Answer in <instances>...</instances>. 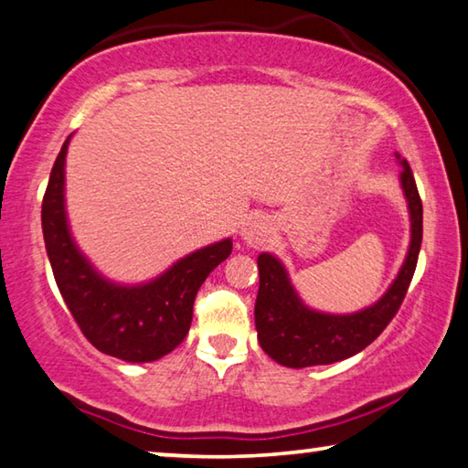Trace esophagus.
I'll use <instances>...</instances> for the list:
<instances>
[{
	"instance_id": "esophagus-1",
	"label": "esophagus",
	"mask_w": 468,
	"mask_h": 468,
	"mask_svg": "<svg viewBox=\"0 0 468 468\" xmlns=\"http://www.w3.org/2000/svg\"><path fill=\"white\" fill-rule=\"evenodd\" d=\"M270 221L263 216H249L240 226L242 240L250 244V247H261V244H265L267 239H270Z\"/></svg>"
}]
</instances>
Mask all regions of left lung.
<instances>
[{"label":"left lung","mask_w":468,"mask_h":468,"mask_svg":"<svg viewBox=\"0 0 468 468\" xmlns=\"http://www.w3.org/2000/svg\"><path fill=\"white\" fill-rule=\"evenodd\" d=\"M402 165L400 184L410 211V247L392 286L378 303L350 315H329L306 306L290 284L286 267L270 252L257 257L259 292L255 327L259 344L275 363L303 369L348 358L378 338L400 309L407 296L423 240V203L407 159L396 153Z\"/></svg>","instance_id":"left-lung-1"}]
</instances>
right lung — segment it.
Wrapping results in <instances>:
<instances>
[{
	"instance_id": "add662e5",
	"label": "right lung",
	"mask_w": 468,
	"mask_h": 468,
	"mask_svg": "<svg viewBox=\"0 0 468 468\" xmlns=\"http://www.w3.org/2000/svg\"><path fill=\"white\" fill-rule=\"evenodd\" d=\"M68 143L70 136L51 167L41 207L45 249L59 294L84 338L103 355L128 363L157 361L186 338L198 288L229 257L232 240L190 252L147 284L120 286L105 280L76 247L68 228L64 205Z\"/></svg>"
}]
</instances>
